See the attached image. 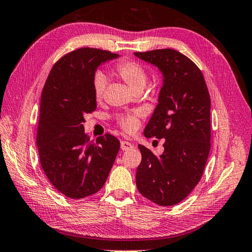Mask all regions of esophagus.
<instances>
[{"mask_svg":"<svg viewBox=\"0 0 252 252\" xmlns=\"http://www.w3.org/2000/svg\"><path fill=\"white\" fill-rule=\"evenodd\" d=\"M131 148H132V144L129 143L128 141H122L121 142V149L123 151H127V150H129Z\"/></svg>","mask_w":252,"mask_h":252,"instance_id":"esophagus-1","label":"esophagus"}]
</instances>
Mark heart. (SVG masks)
Listing matches in <instances>:
<instances>
[{
    "label": "heart",
    "mask_w": 252,
    "mask_h": 252,
    "mask_svg": "<svg viewBox=\"0 0 252 252\" xmlns=\"http://www.w3.org/2000/svg\"><path fill=\"white\" fill-rule=\"evenodd\" d=\"M114 74L125 82L132 91L141 92L148 80V74L144 66L137 61L123 59L114 65ZM108 80L103 74L96 75L94 80V92L97 100L103 98L104 91L107 88ZM140 112L123 114L117 117V123L126 132H133L140 124Z\"/></svg>",
    "instance_id": "obj_1"
}]
</instances>
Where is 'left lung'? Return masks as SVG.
Segmentation results:
<instances>
[{
	"mask_svg": "<svg viewBox=\"0 0 252 252\" xmlns=\"http://www.w3.org/2000/svg\"><path fill=\"white\" fill-rule=\"evenodd\" d=\"M163 73L158 104L144 129L147 138L165 139L156 156L139 144L138 191L159 206L186 198L203 176L210 151V96L202 71L187 56L165 48L135 53Z\"/></svg>",
	"mask_w": 252,
	"mask_h": 252,
	"instance_id": "obj_1",
	"label": "left lung"
}]
</instances>
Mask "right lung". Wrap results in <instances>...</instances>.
<instances>
[{
    "label": "right lung",
    "instance_id": "obj_1",
    "mask_svg": "<svg viewBox=\"0 0 252 252\" xmlns=\"http://www.w3.org/2000/svg\"><path fill=\"white\" fill-rule=\"evenodd\" d=\"M119 57L84 47L61 57L50 70L41 94L36 145L41 166L56 189L79 199L101 189L114 164L120 141L107 133L96 141L84 132V116L97 108L94 72Z\"/></svg>",
    "mask_w": 252,
    "mask_h": 252
}]
</instances>
